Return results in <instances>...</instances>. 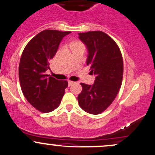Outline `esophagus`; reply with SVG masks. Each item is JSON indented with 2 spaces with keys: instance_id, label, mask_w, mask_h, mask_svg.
Listing matches in <instances>:
<instances>
[{
  "instance_id": "esophagus-1",
  "label": "esophagus",
  "mask_w": 155,
  "mask_h": 155,
  "mask_svg": "<svg viewBox=\"0 0 155 155\" xmlns=\"http://www.w3.org/2000/svg\"><path fill=\"white\" fill-rule=\"evenodd\" d=\"M74 81H68V85L69 86H71L73 84H74Z\"/></svg>"
}]
</instances>
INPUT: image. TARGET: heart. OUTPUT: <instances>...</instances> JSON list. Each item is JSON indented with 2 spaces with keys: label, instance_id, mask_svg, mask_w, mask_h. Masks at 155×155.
Here are the masks:
<instances>
[{
  "label": "heart",
  "instance_id": "b5f03b06",
  "mask_svg": "<svg viewBox=\"0 0 155 155\" xmlns=\"http://www.w3.org/2000/svg\"><path fill=\"white\" fill-rule=\"evenodd\" d=\"M81 45V44L78 43V42H74V43H73L72 45H71V47L74 46V45Z\"/></svg>",
  "mask_w": 155,
  "mask_h": 155
}]
</instances>
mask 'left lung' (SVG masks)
Wrapping results in <instances>:
<instances>
[{
	"label": "left lung",
	"instance_id": "left-lung-1",
	"mask_svg": "<svg viewBox=\"0 0 155 155\" xmlns=\"http://www.w3.org/2000/svg\"><path fill=\"white\" fill-rule=\"evenodd\" d=\"M87 49L86 62L96 76L93 84L81 83L78 96L79 106L88 113L97 115L111 104L118 94L123 79V59L115 42L100 31L79 33Z\"/></svg>",
	"mask_w": 155,
	"mask_h": 155
}]
</instances>
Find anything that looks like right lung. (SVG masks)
<instances>
[{
  "mask_svg": "<svg viewBox=\"0 0 155 155\" xmlns=\"http://www.w3.org/2000/svg\"><path fill=\"white\" fill-rule=\"evenodd\" d=\"M71 31L44 30L32 38L23 50L19 64V79L25 98L42 113L59 107L68 81L45 74L50 61L64 37Z\"/></svg>",
  "mask_w": 155,
  "mask_h": 155,
  "instance_id": "add662e5",
  "label": "right lung"
}]
</instances>
